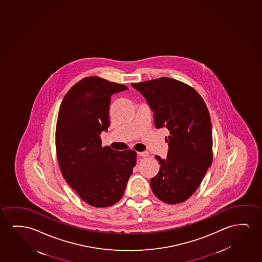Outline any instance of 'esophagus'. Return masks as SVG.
Listing matches in <instances>:
<instances>
[{"label":"esophagus","instance_id":"esophagus-1","mask_svg":"<svg viewBox=\"0 0 262 262\" xmlns=\"http://www.w3.org/2000/svg\"><path fill=\"white\" fill-rule=\"evenodd\" d=\"M137 155L138 156H140V157H147L148 155H149V152L148 151H139V152H137Z\"/></svg>","mask_w":262,"mask_h":262}]
</instances>
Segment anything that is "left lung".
Segmentation results:
<instances>
[{
	"label": "left lung",
	"mask_w": 262,
	"mask_h": 262,
	"mask_svg": "<svg viewBox=\"0 0 262 262\" xmlns=\"http://www.w3.org/2000/svg\"><path fill=\"white\" fill-rule=\"evenodd\" d=\"M154 112L156 128L169 130L165 159L151 178L154 194L162 202L186 201L198 189L212 163V125L206 103L194 89L169 77L132 83Z\"/></svg>",
	"instance_id": "8db88e82"
}]
</instances>
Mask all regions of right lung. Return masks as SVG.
<instances>
[{
	"instance_id": "add662e5",
	"label": "right lung",
	"mask_w": 262,
	"mask_h": 262,
	"mask_svg": "<svg viewBox=\"0 0 262 262\" xmlns=\"http://www.w3.org/2000/svg\"><path fill=\"white\" fill-rule=\"evenodd\" d=\"M127 90L96 76L82 79L60 106L55 146L60 169L71 188L90 206L107 207L119 201L137 163L133 150L101 146L110 126L111 96Z\"/></svg>"
}]
</instances>
